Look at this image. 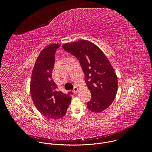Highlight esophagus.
Wrapping results in <instances>:
<instances>
[{"label": "esophagus", "mask_w": 152, "mask_h": 152, "mask_svg": "<svg viewBox=\"0 0 152 152\" xmlns=\"http://www.w3.org/2000/svg\"><path fill=\"white\" fill-rule=\"evenodd\" d=\"M78 90H79V89L77 88V87L76 86H75V87H74V89H73V92H74V93H75V94H76V93L77 92Z\"/></svg>", "instance_id": "34e87169"}]
</instances>
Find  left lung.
<instances>
[{"label": "left lung", "mask_w": 152, "mask_h": 152, "mask_svg": "<svg viewBox=\"0 0 152 152\" xmlns=\"http://www.w3.org/2000/svg\"><path fill=\"white\" fill-rule=\"evenodd\" d=\"M63 48L79 60L92 99L87 106L100 113L113 103L118 91V78L108 59L96 45L87 40L64 44Z\"/></svg>", "instance_id": "1"}]
</instances>
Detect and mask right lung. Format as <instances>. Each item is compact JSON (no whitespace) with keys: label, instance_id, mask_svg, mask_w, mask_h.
I'll list each match as a JSON object with an SVG mask.
<instances>
[{"label":"right lung","instance_id":"obj_1","mask_svg":"<svg viewBox=\"0 0 152 152\" xmlns=\"http://www.w3.org/2000/svg\"><path fill=\"white\" fill-rule=\"evenodd\" d=\"M60 44H52L42 50L32 71L30 93L34 104L44 116L56 119L65 115L71 102V92L65 94L57 89L52 79L55 53Z\"/></svg>","mask_w":152,"mask_h":152}]
</instances>
